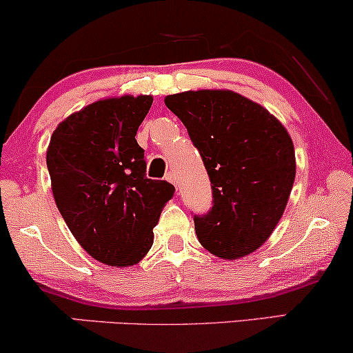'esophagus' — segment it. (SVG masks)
<instances>
[{"label": "esophagus", "instance_id": "34e87169", "mask_svg": "<svg viewBox=\"0 0 353 353\" xmlns=\"http://www.w3.org/2000/svg\"><path fill=\"white\" fill-rule=\"evenodd\" d=\"M165 180L170 181V183H173V185H176V183H178L175 172H168L167 175H165ZM176 190H180V186H178V185H176Z\"/></svg>", "mask_w": 353, "mask_h": 353}]
</instances>
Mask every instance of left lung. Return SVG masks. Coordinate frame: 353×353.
<instances>
[{"label": "left lung", "instance_id": "obj_1", "mask_svg": "<svg viewBox=\"0 0 353 353\" xmlns=\"http://www.w3.org/2000/svg\"><path fill=\"white\" fill-rule=\"evenodd\" d=\"M165 104L188 129L212 188V208L194 216L198 241L236 260L262 247L288 203L296 159L288 130L259 103L230 90L170 94Z\"/></svg>", "mask_w": 353, "mask_h": 353}]
</instances>
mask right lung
Here are the masks:
<instances>
[{
  "instance_id": "add662e5",
  "label": "right lung",
  "mask_w": 353,
  "mask_h": 353,
  "mask_svg": "<svg viewBox=\"0 0 353 353\" xmlns=\"http://www.w3.org/2000/svg\"><path fill=\"white\" fill-rule=\"evenodd\" d=\"M150 94L99 99L57 125L47 168L57 208L83 249L110 267L141 262L175 186L145 176L136 134Z\"/></svg>"
}]
</instances>
